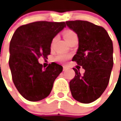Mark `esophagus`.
Returning <instances> with one entry per match:
<instances>
[{"label":"esophagus","instance_id":"1","mask_svg":"<svg viewBox=\"0 0 121 121\" xmlns=\"http://www.w3.org/2000/svg\"><path fill=\"white\" fill-rule=\"evenodd\" d=\"M67 69V67L66 66H63V71H66Z\"/></svg>","mask_w":121,"mask_h":121}]
</instances>
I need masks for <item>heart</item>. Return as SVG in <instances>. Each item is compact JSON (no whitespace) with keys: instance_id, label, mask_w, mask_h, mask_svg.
I'll return each mask as SVG.
<instances>
[{"instance_id":"obj_1","label":"heart","mask_w":121,"mask_h":121,"mask_svg":"<svg viewBox=\"0 0 121 121\" xmlns=\"http://www.w3.org/2000/svg\"><path fill=\"white\" fill-rule=\"evenodd\" d=\"M63 35H64V38L65 39L66 41H68L69 40L71 39L74 37H76L77 35L72 30H66L64 34H63ZM56 40V37L54 38L52 40V42H51V45L52 46L54 42V41ZM68 58V56L67 54H59L58 55H57L56 56V60H58V61H60V62H65L67 59Z\"/></svg>"}]
</instances>
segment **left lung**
<instances>
[{"instance_id": "1", "label": "left lung", "mask_w": 121, "mask_h": 121, "mask_svg": "<svg viewBox=\"0 0 121 121\" xmlns=\"http://www.w3.org/2000/svg\"><path fill=\"white\" fill-rule=\"evenodd\" d=\"M77 34L79 48L72 60L85 69L73 68L75 76L69 82L75 100L89 104L99 98L107 87L113 67V45L104 27L89 21H66Z\"/></svg>"}]
</instances>
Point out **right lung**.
I'll return each mask as SVG.
<instances>
[{"label":"right lung","instance_id":"obj_1","mask_svg":"<svg viewBox=\"0 0 121 121\" xmlns=\"http://www.w3.org/2000/svg\"><path fill=\"white\" fill-rule=\"evenodd\" d=\"M66 27L65 22L40 21L19 27L9 46V64L13 81L24 98L37 102L51 92L63 67L56 63L43 69L38 58H47L54 37Z\"/></svg>","mask_w":121,"mask_h":121}]
</instances>
